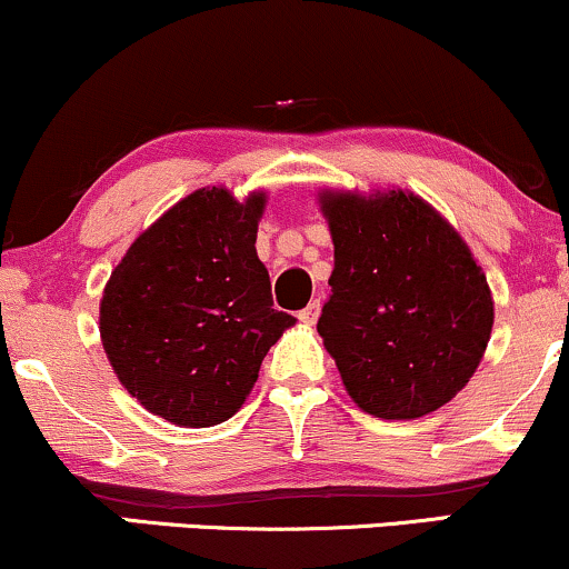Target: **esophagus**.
<instances>
[{"label": "esophagus", "instance_id": "esophagus-1", "mask_svg": "<svg viewBox=\"0 0 569 569\" xmlns=\"http://www.w3.org/2000/svg\"><path fill=\"white\" fill-rule=\"evenodd\" d=\"M318 316H321V302H310L305 307V310H299V321H302L305 326H312L318 321Z\"/></svg>", "mask_w": 569, "mask_h": 569}]
</instances>
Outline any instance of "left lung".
<instances>
[{"label": "left lung", "mask_w": 569, "mask_h": 569, "mask_svg": "<svg viewBox=\"0 0 569 569\" xmlns=\"http://www.w3.org/2000/svg\"><path fill=\"white\" fill-rule=\"evenodd\" d=\"M335 240L318 335L352 401L415 420L466 388L492 335L487 276L455 227L403 189L318 194Z\"/></svg>", "instance_id": "8db88e82"}]
</instances>
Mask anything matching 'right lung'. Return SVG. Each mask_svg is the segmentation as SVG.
Instances as JSON below:
<instances>
[{"label": "right lung", "mask_w": 569, "mask_h": 569, "mask_svg": "<svg viewBox=\"0 0 569 569\" xmlns=\"http://www.w3.org/2000/svg\"><path fill=\"white\" fill-rule=\"evenodd\" d=\"M267 194L202 187L141 232L101 299L103 350L143 409L211 428L243 407L267 350L297 321L257 257Z\"/></svg>", "instance_id": "add662e5"}]
</instances>
